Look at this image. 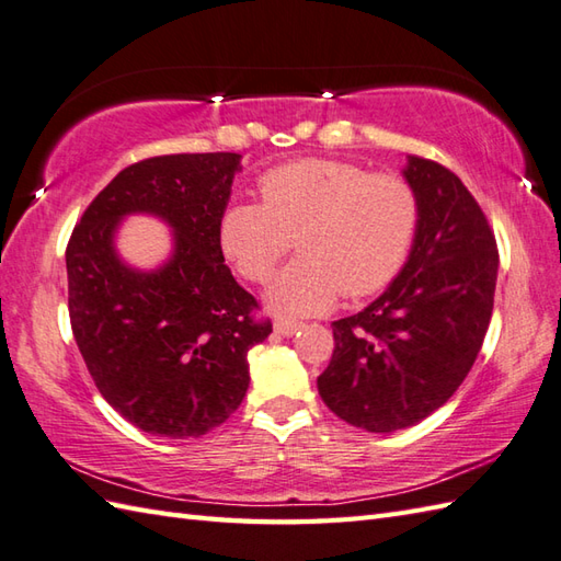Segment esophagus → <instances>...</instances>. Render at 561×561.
<instances>
[{"instance_id":"1","label":"esophagus","mask_w":561,"mask_h":561,"mask_svg":"<svg viewBox=\"0 0 561 561\" xmlns=\"http://www.w3.org/2000/svg\"><path fill=\"white\" fill-rule=\"evenodd\" d=\"M300 327H302L300 322H290V319H278V322H276V331L283 336H293Z\"/></svg>"}]
</instances>
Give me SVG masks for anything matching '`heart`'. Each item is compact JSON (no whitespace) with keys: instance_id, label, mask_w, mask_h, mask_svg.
Returning <instances> with one entry per match:
<instances>
[{"instance_id":"b5f03b06","label":"heart","mask_w":561,"mask_h":561,"mask_svg":"<svg viewBox=\"0 0 561 561\" xmlns=\"http://www.w3.org/2000/svg\"><path fill=\"white\" fill-rule=\"evenodd\" d=\"M261 203H232L217 222L225 259L249 283H266L297 239L300 259L268 290L283 317L329 310L382 290L414 242L419 196L402 174L339 159H295L259 179Z\"/></svg>"}]
</instances>
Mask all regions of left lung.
I'll list each match as a JSON object with an SVG mask.
<instances>
[{
    "label": "left lung",
    "mask_w": 561,
    "mask_h": 561,
    "mask_svg": "<svg viewBox=\"0 0 561 561\" xmlns=\"http://www.w3.org/2000/svg\"><path fill=\"white\" fill-rule=\"evenodd\" d=\"M419 196L402 273L363 312L331 324L334 353L319 397L346 424L390 433L419 424L455 394L484 344L499 249L484 210L448 167L409 157Z\"/></svg>",
    "instance_id": "left-lung-1"
}]
</instances>
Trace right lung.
<instances>
[{
	"label": "right lung",
	"instance_id": "add662e5",
	"mask_svg": "<svg viewBox=\"0 0 561 561\" xmlns=\"http://www.w3.org/2000/svg\"><path fill=\"white\" fill-rule=\"evenodd\" d=\"M237 169L234 152L135 162L89 203L67 242V307L87 370L101 397L152 436L201 438L225 424L247 394L249 348L273 331L217 239ZM128 211L175 227L164 270L137 274L117 261L112 232Z\"/></svg>",
	"mask_w": 561,
	"mask_h": 561
}]
</instances>
